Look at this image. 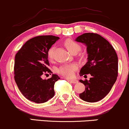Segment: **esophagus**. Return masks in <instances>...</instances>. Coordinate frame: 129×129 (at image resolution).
Instances as JSON below:
<instances>
[{
	"instance_id": "obj_1",
	"label": "esophagus",
	"mask_w": 129,
	"mask_h": 129,
	"mask_svg": "<svg viewBox=\"0 0 129 129\" xmlns=\"http://www.w3.org/2000/svg\"><path fill=\"white\" fill-rule=\"evenodd\" d=\"M69 81H70V83H73V84H76L78 83V80H75V79H71V80H69Z\"/></svg>"
}]
</instances>
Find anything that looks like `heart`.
I'll return each mask as SVG.
<instances>
[{"instance_id": "1", "label": "heart", "mask_w": 129, "mask_h": 129, "mask_svg": "<svg viewBox=\"0 0 129 129\" xmlns=\"http://www.w3.org/2000/svg\"><path fill=\"white\" fill-rule=\"evenodd\" d=\"M64 45L67 49L72 54H75L80 51L81 46L80 44L76 43L72 39H67L64 42ZM54 48L52 47L49 49L48 53V56L50 60H52L54 57ZM77 69V66L74 63L64 64L60 66L57 69V72L59 74L67 78H71L74 75L75 72Z\"/></svg>"}]
</instances>
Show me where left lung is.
<instances>
[{"instance_id":"left-lung-1","label":"left lung","mask_w":129,"mask_h":129,"mask_svg":"<svg viewBox=\"0 0 129 129\" xmlns=\"http://www.w3.org/2000/svg\"><path fill=\"white\" fill-rule=\"evenodd\" d=\"M75 41L84 43L87 47V62L81 69L80 75L90 74L89 80H80L85 90L80 97L87 102H96L110 92L117 79L118 59L112 45L101 35L85 33Z\"/></svg>"}]
</instances>
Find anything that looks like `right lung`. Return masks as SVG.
<instances>
[{
  "label": "right lung",
  "instance_id": "1",
  "mask_svg": "<svg viewBox=\"0 0 129 129\" xmlns=\"http://www.w3.org/2000/svg\"><path fill=\"white\" fill-rule=\"evenodd\" d=\"M59 39L53 35L35 37L27 41L16 54L15 82L22 95L30 101L42 104L54 95V86L60 78L53 74L50 78L43 80L42 75L52 73L48 69V53Z\"/></svg>",
  "mask_w": 129,
  "mask_h": 129
}]
</instances>
